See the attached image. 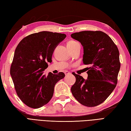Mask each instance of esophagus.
I'll use <instances>...</instances> for the list:
<instances>
[{
  "instance_id": "34e87169",
  "label": "esophagus",
  "mask_w": 131,
  "mask_h": 131,
  "mask_svg": "<svg viewBox=\"0 0 131 131\" xmlns=\"http://www.w3.org/2000/svg\"><path fill=\"white\" fill-rule=\"evenodd\" d=\"M71 74L70 72H69L68 71H65V74L66 75H69V74Z\"/></svg>"
}]
</instances>
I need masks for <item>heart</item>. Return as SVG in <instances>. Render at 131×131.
<instances>
[{
  "instance_id": "obj_1",
  "label": "heart",
  "mask_w": 131,
  "mask_h": 131,
  "mask_svg": "<svg viewBox=\"0 0 131 131\" xmlns=\"http://www.w3.org/2000/svg\"><path fill=\"white\" fill-rule=\"evenodd\" d=\"M77 43L78 42L76 41L73 40H69L68 42L67 43V46L68 47H71V46H74V44H75Z\"/></svg>"
}]
</instances>
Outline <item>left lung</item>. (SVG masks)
I'll list each match as a JSON object with an SVG mask.
<instances>
[{"mask_svg": "<svg viewBox=\"0 0 131 131\" xmlns=\"http://www.w3.org/2000/svg\"><path fill=\"white\" fill-rule=\"evenodd\" d=\"M71 37L82 44L83 63L90 65L86 80L72 73L76 78L71 88L72 94L82 105L96 106L106 100L117 84L121 68L118 48L109 36L101 31H83Z\"/></svg>", "mask_w": 131, "mask_h": 131, "instance_id": "obj_1", "label": "left lung"}]
</instances>
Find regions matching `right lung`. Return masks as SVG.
<instances>
[{
  "mask_svg": "<svg viewBox=\"0 0 131 131\" xmlns=\"http://www.w3.org/2000/svg\"><path fill=\"white\" fill-rule=\"evenodd\" d=\"M66 37L64 34L41 31L25 37L17 46L10 73L17 94L25 104L37 108L53 96L55 84L65 74L43 75L52 62L54 49Z\"/></svg>",
  "mask_w": 131,
  "mask_h": 131,
  "instance_id": "1",
  "label": "right lung"
}]
</instances>
